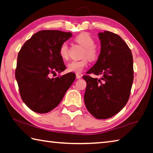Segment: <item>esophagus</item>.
<instances>
[{
    "label": "esophagus",
    "mask_w": 153,
    "mask_h": 153,
    "mask_svg": "<svg viewBox=\"0 0 153 153\" xmlns=\"http://www.w3.org/2000/svg\"><path fill=\"white\" fill-rule=\"evenodd\" d=\"M76 78L79 79L82 78V76H80V75H79V74H76Z\"/></svg>",
    "instance_id": "esophagus-1"
}]
</instances>
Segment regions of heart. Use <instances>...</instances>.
<instances>
[{"label":"heart","mask_w":153,"mask_h":153,"mask_svg":"<svg viewBox=\"0 0 153 153\" xmlns=\"http://www.w3.org/2000/svg\"><path fill=\"white\" fill-rule=\"evenodd\" d=\"M75 40L85 48L83 52V57L79 61H72L67 65V70L69 72L81 74L84 68L88 64V59L94 61L98 58V51L95 47V41L91 36L88 33H81L77 35ZM59 54L61 57L66 60L69 57V47L67 42H63L59 49Z\"/></svg>","instance_id":"heart-1"}]
</instances>
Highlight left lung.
<instances>
[{
  "mask_svg": "<svg viewBox=\"0 0 153 153\" xmlns=\"http://www.w3.org/2000/svg\"><path fill=\"white\" fill-rule=\"evenodd\" d=\"M100 53L97 63L83 76L87 83L84 102L88 111L98 120L116 115L125 107L134 80L133 56L120 36L105 31L98 33ZM102 74L100 79L89 76Z\"/></svg>",
  "mask_w": 153,
  "mask_h": 153,
  "instance_id": "obj_1",
  "label": "left lung"
}]
</instances>
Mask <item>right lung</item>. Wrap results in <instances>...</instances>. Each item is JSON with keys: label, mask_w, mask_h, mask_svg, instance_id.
<instances>
[{"label": "right lung", "mask_w": 153, "mask_h": 153, "mask_svg": "<svg viewBox=\"0 0 153 153\" xmlns=\"http://www.w3.org/2000/svg\"><path fill=\"white\" fill-rule=\"evenodd\" d=\"M71 36V32L59 30L39 31L24 43L18 53L15 78L21 97L36 113H48L58 106L76 79V74L71 72L50 77L65 69L59 49Z\"/></svg>", "instance_id": "1"}]
</instances>
